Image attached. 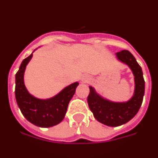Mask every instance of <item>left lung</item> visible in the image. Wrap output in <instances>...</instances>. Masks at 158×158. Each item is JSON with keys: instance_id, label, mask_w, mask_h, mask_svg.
<instances>
[{"instance_id": "obj_1", "label": "left lung", "mask_w": 158, "mask_h": 158, "mask_svg": "<svg viewBox=\"0 0 158 158\" xmlns=\"http://www.w3.org/2000/svg\"><path fill=\"white\" fill-rule=\"evenodd\" d=\"M121 62L129 65L135 75V90L134 96L127 103H113L108 101L89 87L88 104L97 121L109 127H118L126 123L136 115L142 105L145 93V81L142 68L130 51L123 50L116 53Z\"/></svg>"}]
</instances>
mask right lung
I'll return each mask as SVG.
<instances>
[{
    "mask_svg": "<svg viewBox=\"0 0 158 158\" xmlns=\"http://www.w3.org/2000/svg\"><path fill=\"white\" fill-rule=\"evenodd\" d=\"M32 54L24 58L16 73L15 96L17 104L27 120L37 127H50L62 121L69 101L74 95L78 83L65 88L57 96L49 100H39L28 93L23 84V73Z\"/></svg>",
    "mask_w": 158,
    "mask_h": 158,
    "instance_id": "1",
    "label": "right lung"
}]
</instances>
